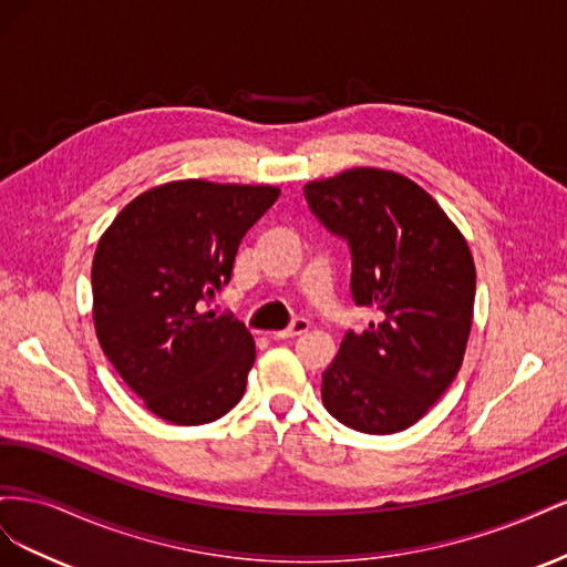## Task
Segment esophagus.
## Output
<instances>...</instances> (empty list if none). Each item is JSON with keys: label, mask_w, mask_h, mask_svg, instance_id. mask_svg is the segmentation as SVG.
<instances>
[{"label": "esophagus", "mask_w": 567, "mask_h": 567, "mask_svg": "<svg viewBox=\"0 0 567 567\" xmlns=\"http://www.w3.org/2000/svg\"><path fill=\"white\" fill-rule=\"evenodd\" d=\"M310 319H305V317H298V319H293L290 321L286 329H281V331H271L269 333V338H274V340H284V338H296V336H300V333H305L307 329H310Z\"/></svg>", "instance_id": "34e87169"}]
</instances>
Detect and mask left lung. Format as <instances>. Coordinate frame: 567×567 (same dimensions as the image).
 <instances>
[{
	"instance_id": "left-lung-1",
	"label": "left lung",
	"mask_w": 567,
	"mask_h": 567,
	"mask_svg": "<svg viewBox=\"0 0 567 567\" xmlns=\"http://www.w3.org/2000/svg\"><path fill=\"white\" fill-rule=\"evenodd\" d=\"M312 215L352 255L350 290L381 323L348 331L321 375V400L342 425L369 435L406 431L456 379L475 300L466 238L419 184L354 167L310 182Z\"/></svg>"
}]
</instances>
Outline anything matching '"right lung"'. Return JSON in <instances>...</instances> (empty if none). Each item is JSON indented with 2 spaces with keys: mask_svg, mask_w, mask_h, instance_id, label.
<instances>
[{
  "mask_svg": "<svg viewBox=\"0 0 567 567\" xmlns=\"http://www.w3.org/2000/svg\"><path fill=\"white\" fill-rule=\"evenodd\" d=\"M277 186L169 182L136 196L92 265L101 350L167 423L217 421L241 402L255 340L231 312H203L227 286L246 231Z\"/></svg>",
  "mask_w": 567,
  "mask_h": 567,
  "instance_id": "obj_1",
  "label": "right lung"
}]
</instances>
